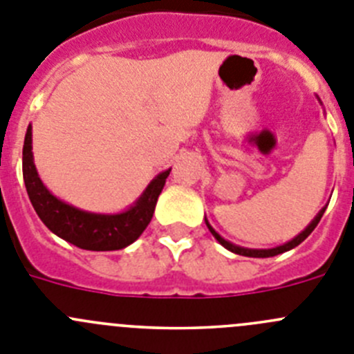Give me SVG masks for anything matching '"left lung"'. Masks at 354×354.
Returning <instances> with one entry per match:
<instances>
[{
  "label": "left lung",
  "instance_id": "1",
  "mask_svg": "<svg viewBox=\"0 0 354 354\" xmlns=\"http://www.w3.org/2000/svg\"><path fill=\"white\" fill-rule=\"evenodd\" d=\"M326 207H328V205H325V207H323V209L319 210V212L316 214V217H314L313 221H310L309 225L306 226V230H304V232L298 233V235L295 236V239H291V241L286 242V244L277 245V248H272V249L241 248V245H235V244H232V242H230V241H226V239H223V236L219 235V233H217L216 230L212 228V226H210V223L207 221V217H205V225H207V228H209V232L214 235V239H216V241L219 242V244H221L223 248L228 249V251L235 252V254H241V256H249V258H270V256H277V254H281V252H286V251H290V249L297 248L298 244H302V242L306 241L307 236H309L310 233L314 232V228H316L317 223H319V219H321V217H323V214H325Z\"/></svg>",
  "mask_w": 354,
  "mask_h": 354
}]
</instances>
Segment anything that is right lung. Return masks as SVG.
Here are the masks:
<instances>
[{"label": "right lung", "instance_id": "add662e5", "mask_svg": "<svg viewBox=\"0 0 354 354\" xmlns=\"http://www.w3.org/2000/svg\"><path fill=\"white\" fill-rule=\"evenodd\" d=\"M28 126L22 147V175L31 205L54 235L86 251H118L128 248L144 233L154 214L171 168L149 183L140 198L118 214H96L77 209L50 193L41 183L33 160V133Z\"/></svg>", "mask_w": 354, "mask_h": 354}]
</instances>
